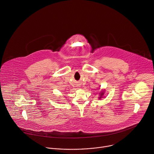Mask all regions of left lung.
<instances>
[{"label":"left lung","instance_id":"1","mask_svg":"<svg viewBox=\"0 0 154 154\" xmlns=\"http://www.w3.org/2000/svg\"><path fill=\"white\" fill-rule=\"evenodd\" d=\"M104 91H103V92H100V97H99V99H101V97L103 96V95L104 94V92H103Z\"/></svg>","mask_w":154,"mask_h":154}]
</instances>
